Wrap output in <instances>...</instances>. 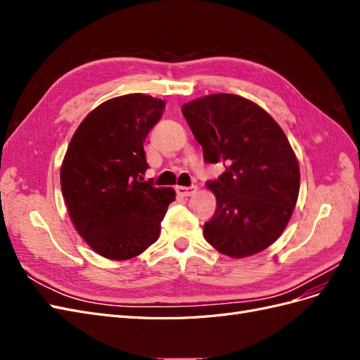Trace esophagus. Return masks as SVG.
<instances>
[{
  "label": "esophagus",
  "instance_id": "34e87169",
  "mask_svg": "<svg viewBox=\"0 0 360 360\" xmlns=\"http://www.w3.org/2000/svg\"><path fill=\"white\" fill-rule=\"evenodd\" d=\"M176 191L180 197H192V195L198 191V188L197 186H177Z\"/></svg>",
  "mask_w": 360,
  "mask_h": 360
}]
</instances>
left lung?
Returning a JSON list of instances; mask_svg holds the SVG:
<instances>
[{"label": "left lung", "mask_w": 360, "mask_h": 360, "mask_svg": "<svg viewBox=\"0 0 360 360\" xmlns=\"http://www.w3.org/2000/svg\"><path fill=\"white\" fill-rule=\"evenodd\" d=\"M181 112L204 160L225 163L222 176L205 183L216 210L204 238L230 258L261 252L285 230L299 197V162L287 135L263 108L237 94L204 96Z\"/></svg>", "instance_id": "1"}]
</instances>
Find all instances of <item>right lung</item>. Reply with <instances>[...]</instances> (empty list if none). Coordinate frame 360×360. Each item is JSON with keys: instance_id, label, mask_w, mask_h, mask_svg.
I'll use <instances>...</instances> for the list:
<instances>
[{"instance_id": "obj_1", "label": "right lung", "mask_w": 360, "mask_h": 360, "mask_svg": "<svg viewBox=\"0 0 360 360\" xmlns=\"http://www.w3.org/2000/svg\"><path fill=\"white\" fill-rule=\"evenodd\" d=\"M165 102L126 94L101 103L73 134L60 183L75 230L97 254L135 258L160 236V222L176 200L172 188L141 181L148 165L144 141Z\"/></svg>"}]
</instances>
